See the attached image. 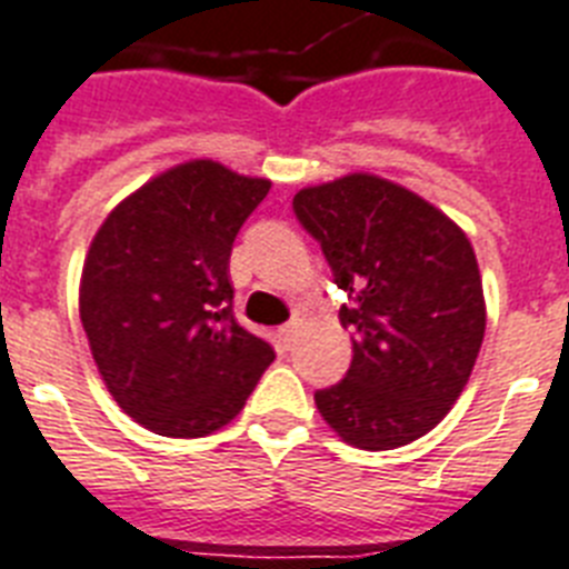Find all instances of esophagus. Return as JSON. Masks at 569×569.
Listing matches in <instances>:
<instances>
[{"label": "esophagus", "mask_w": 569, "mask_h": 569, "mask_svg": "<svg viewBox=\"0 0 569 569\" xmlns=\"http://www.w3.org/2000/svg\"><path fill=\"white\" fill-rule=\"evenodd\" d=\"M298 327H300L298 318H295V321H289V325L277 327V339H280V345H283V348H289V345H292V339L298 336Z\"/></svg>", "instance_id": "obj_1"}]
</instances>
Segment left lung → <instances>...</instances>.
<instances>
[{"instance_id":"left-lung-1","label":"left lung","mask_w":569,"mask_h":569,"mask_svg":"<svg viewBox=\"0 0 569 569\" xmlns=\"http://www.w3.org/2000/svg\"><path fill=\"white\" fill-rule=\"evenodd\" d=\"M300 228L325 251L350 330L345 380L316 391L348 445L395 450L427 436L468 386L485 336L477 253L445 212L373 174L300 189Z\"/></svg>"}]
</instances>
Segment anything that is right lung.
<instances>
[{
	"instance_id": "right-lung-1",
	"label": "right lung",
	"mask_w": 569,
	"mask_h": 569,
	"mask_svg": "<svg viewBox=\"0 0 569 569\" xmlns=\"http://www.w3.org/2000/svg\"><path fill=\"white\" fill-rule=\"evenodd\" d=\"M271 183L212 160L174 166L110 212L81 274V325L108 391L157 436L198 438L242 412L274 362L233 318V239Z\"/></svg>"
}]
</instances>
